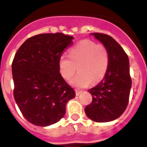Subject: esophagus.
Returning a JSON list of instances; mask_svg holds the SVG:
<instances>
[{
  "label": "esophagus",
  "instance_id": "1",
  "mask_svg": "<svg viewBox=\"0 0 147 147\" xmlns=\"http://www.w3.org/2000/svg\"><path fill=\"white\" fill-rule=\"evenodd\" d=\"M75 92H76V96H79V95L82 93V91H80V90H75Z\"/></svg>",
  "mask_w": 147,
  "mask_h": 147
}]
</instances>
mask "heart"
<instances>
[{
    "mask_svg": "<svg viewBox=\"0 0 147 147\" xmlns=\"http://www.w3.org/2000/svg\"><path fill=\"white\" fill-rule=\"evenodd\" d=\"M109 56L103 45H96L89 40H83L71 48L69 57L62 55L59 59L61 76L69 80L76 71L79 73L70 81L74 87L82 88L95 84L103 78L109 67Z\"/></svg>",
    "mask_w": 147,
    "mask_h": 147,
    "instance_id": "1",
    "label": "heart"
}]
</instances>
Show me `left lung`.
<instances>
[{"instance_id":"1","label":"left lung","mask_w":147,"mask_h":147,"mask_svg":"<svg viewBox=\"0 0 147 147\" xmlns=\"http://www.w3.org/2000/svg\"><path fill=\"white\" fill-rule=\"evenodd\" d=\"M91 35L106 47L109 64L102 81L88 90L93 100L85 112L93 121L110 122L118 118L127 107L131 87L129 61L122 47L112 37L97 32Z\"/></svg>"}]
</instances>
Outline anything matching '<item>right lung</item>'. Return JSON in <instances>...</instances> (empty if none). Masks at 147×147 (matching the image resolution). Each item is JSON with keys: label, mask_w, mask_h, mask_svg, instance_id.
<instances>
[{"label": "right lung", "mask_w": 147, "mask_h": 147, "mask_svg": "<svg viewBox=\"0 0 147 147\" xmlns=\"http://www.w3.org/2000/svg\"><path fill=\"white\" fill-rule=\"evenodd\" d=\"M74 37L63 33L36 35L22 44L12 64L14 98L31 123L47 126L65 115L74 90L62 78L59 59Z\"/></svg>", "instance_id": "obj_1"}]
</instances>
